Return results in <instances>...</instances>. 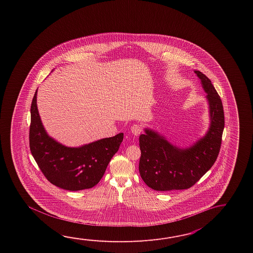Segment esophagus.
Returning <instances> with one entry per match:
<instances>
[{"mask_svg": "<svg viewBox=\"0 0 253 253\" xmlns=\"http://www.w3.org/2000/svg\"><path fill=\"white\" fill-rule=\"evenodd\" d=\"M131 132H132L133 134H134L135 136H137V135H139V134H141L142 127L140 126L139 125H133V126H131Z\"/></svg>", "mask_w": 253, "mask_h": 253, "instance_id": "34e87169", "label": "esophagus"}]
</instances>
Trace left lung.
<instances>
[{
	"label": "left lung",
	"instance_id": "1",
	"mask_svg": "<svg viewBox=\"0 0 253 253\" xmlns=\"http://www.w3.org/2000/svg\"><path fill=\"white\" fill-rule=\"evenodd\" d=\"M207 93L210 127L204 137L187 148H179L163 135L145 128L139 136V172L147 186L156 191L183 190L192 187L213 166L220 152L224 128V113L220 97L211 81L194 70Z\"/></svg>",
	"mask_w": 253,
	"mask_h": 253
}]
</instances>
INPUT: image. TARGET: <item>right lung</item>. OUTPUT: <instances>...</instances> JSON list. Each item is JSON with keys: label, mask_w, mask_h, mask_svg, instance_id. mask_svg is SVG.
Listing matches in <instances>:
<instances>
[{"label": "right lung", "mask_w": 253, "mask_h": 253, "mask_svg": "<svg viewBox=\"0 0 253 253\" xmlns=\"http://www.w3.org/2000/svg\"><path fill=\"white\" fill-rule=\"evenodd\" d=\"M124 138L119 134L80 147H68L50 137L37 108V90L31 106L30 149L44 176L57 187L80 191L92 188L103 177Z\"/></svg>", "instance_id": "add662e5"}]
</instances>
